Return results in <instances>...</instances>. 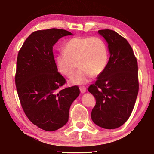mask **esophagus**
I'll list each match as a JSON object with an SVG mask.
<instances>
[{"mask_svg": "<svg viewBox=\"0 0 154 154\" xmlns=\"http://www.w3.org/2000/svg\"><path fill=\"white\" fill-rule=\"evenodd\" d=\"M79 89H80V92L82 93H85V92H86V88H85V86H83V85H82V86H80Z\"/></svg>", "mask_w": 154, "mask_h": 154, "instance_id": "34e87169", "label": "esophagus"}]
</instances>
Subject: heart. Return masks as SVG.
Segmentation results:
<instances>
[{"label":"heart","mask_w":154,"mask_h":154,"mask_svg":"<svg viewBox=\"0 0 154 154\" xmlns=\"http://www.w3.org/2000/svg\"><path fill=\"white\" fill-rule=\"evenodd\" d=\"M108 62L107 46L102 38L96 36L71 38L64 45V52L56 57L59 72L67 77H72L79 65L80 69L71 80L79 85L89 82L94 74L102 73Z\"/></svg>","instance_id":"b5f03b06"}]
</instances>
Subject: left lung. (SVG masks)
Returning <instances> with one entry per match:
<instances>
[{"mask_svg": "<svg viewBox=\"0 0 154 154\" xmlns=\"http://www.w3.org/2000/svg\"><path fill=\"white\" fill-rule=\"evenodd\" d=\"M98 33L108 43V64L88 91L96 105L91 113L94 123L105 129L123 125L133 110L139 92L137 58L126 38L116 31L105 29Z\"/></svg>", "mask_w": 154, "mask_h": 154, "instance_id": "1", "label": "left lung"}]
</instances>
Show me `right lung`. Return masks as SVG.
Instances as JSON below:
<instances>
[{"instance_id":"add662e5","label":"right lung","mask_w":154,"mask_h":154,"mask_svg":"<svg viewBox=\"0 0 154 154\" xmlns=\"http://www.w3.org/2000/svg\"><path fill=\"white\" fill-rule=\"evenodd\" d=\"M72 35L58 28L33 32L18 52L15 82L24 113L33 124L54 131L69 120V109L79 94L77 85L60 89L66 82L58 72L53 46Z\"/></svg>"}]
</instances>
